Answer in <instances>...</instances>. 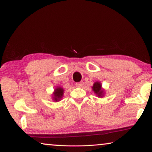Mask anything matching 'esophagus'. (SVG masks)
Listing matches in <instances>:
<instances>
[{"label": "esophagus", "instance_id": "34e87169", "mask_svg": "<svg viewBox=\"0 0 152 152\" xmlns=\"http://www.w3.org/2000/svg\"><path fill=\"white\" fill-rule=\"evenodd\" d=\"M83 86V82H78V83L76 84V87H81Z\"/></svg>", "mask_w": 152, "mask_h": 152}]
</instances>
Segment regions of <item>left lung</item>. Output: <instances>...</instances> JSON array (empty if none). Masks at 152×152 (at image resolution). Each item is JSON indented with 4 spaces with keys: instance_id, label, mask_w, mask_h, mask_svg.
<instances>
[{
    "instance_id": "1",
    "label": "left lung",
    "mask_w": 152,
    "mask_h": 152,
    "mask_svg": "<svg viewBox=\"0 0 152 152\" xmlns=\"http://www.w3.org/2000/svg\"><path fill=\"white\" fill-rule=\"evenodd\" d=\"M92 91L99 97H103L104 94V90L102 88V85L101 82H95L93 86H92Z\"/></svg>"
}]
</instances>
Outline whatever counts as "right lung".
Instances as JSON below:
<instances>
[{
    "mask_svg": "<svg viewBox=\"0 0 152 152\" xmlns=\"http://www.w3.org/2000/svg\"><path fill=\"white\" fill-rule=\"evenodd\" d=\"M64 89L61 87H57L53 93V100L56 102L60 101L64 95Z\"/></svg>",
    "mask_w": 152,
    "mask_h": 152,
    "instance_id": "obj_1",
    "label": "right lung"
}]
</instances>
